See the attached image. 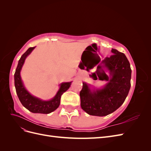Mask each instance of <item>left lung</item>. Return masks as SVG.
Instances as JSON below:
<instances>
[{"mask_svg":"<svg viewBox=\"0 0 151 151\" xmlns=\"http://www.w3.org/2000/svg\"><path fill=\"white\" fill-rule=\"evenodd\" d=\"M113 55L101 62L102 65L93 76L95 80L108 81L102 89L91 91L88 85L83 83L80 91L82 109L90 115L106 116L119 108L125 101L130 88L131 72L130 63L124 53L112 49ZM109 70L108 76L104 68Z\"/></svg>","mask_w":151,"mask_h":151,"instance_id":"obj_1","label":"left lung"}]
</instances>
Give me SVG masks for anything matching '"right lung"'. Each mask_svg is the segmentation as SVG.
I'll use <instances>...</instances> for the list:
<instances>
[{"mask_svg":"<svg viewBox=\"0 0 151 151\" xmlns=\"http://www.w3.org/2000/svg\"><path fill=\"white\" fill-rule=\"evenodd\" d=\"M35 47H30L22 55L18 62V64L14 74V85L16 93L21 104L28 109L29 111L35 113L48 114L51 113L59 106L60 103L62 94L69 88L72 82L64 83L60 85V89L57 92L55 96L50 101H42L37 98L31 95L26 90L20 76V71L24 64L26 57L33 51Z\"/></svg>","mask_w":151,"mask_h":151,"instance_id":"1","label":"right lung"}]
</instances>
